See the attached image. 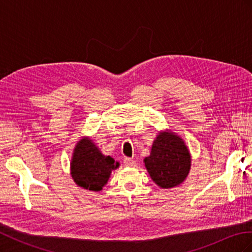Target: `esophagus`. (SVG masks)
I'll return each mask as SVG.
<instances>
[{
    "label": "esophagus",
    "instance_id": "1",
    "mask_svg": "<svg viewBox=\"0 0 252 252\" xmlns=\"http://www.w3.org/2000/svg\"><path fill=\"white\" fill-rule=\"evenodd\" d=\"M124 165L127 167H133L135 166V162L130 158H124Z\"/></svg>",
    "mask_w": 252,
    "mask_h": 252
}]
</instances>
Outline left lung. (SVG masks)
<instances>
[{
    "instance_id": "left-lung-1",
    "label": "left lung",
    "mask_w": 252,
    "mask_h": 252,
    "mask_svg": "<svg viewBox=\"0 0 252 252\" xmlns=\"http://www.w3.org/2000/svg\"><path fill=\"white\" fill-rule=\"evenodd\" d=\"M145 166L156 184L172 188L184 182L190 169L189 151L181 138L173 133L161 132L152 145Z\"/></svg>"
}]
</instances>
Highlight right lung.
Instances as JSON below:
<instances>
[{"mask_svg":"<svg viewBox=\"0 0 252 252\" xmlns=\"http://www.w3.org/2000/svg\"><path fill=\"white\" fill-rule=\"evenodd\" d=\"M119 166L111 157H105L91 140L83 139L75 146L71 175L73 181L84 188L100 191L107 183L113 169Z\"/></svg>","mask_w":252,"mask_h":252,"instance_id":"1","label":"right lung"}]
</instances>
